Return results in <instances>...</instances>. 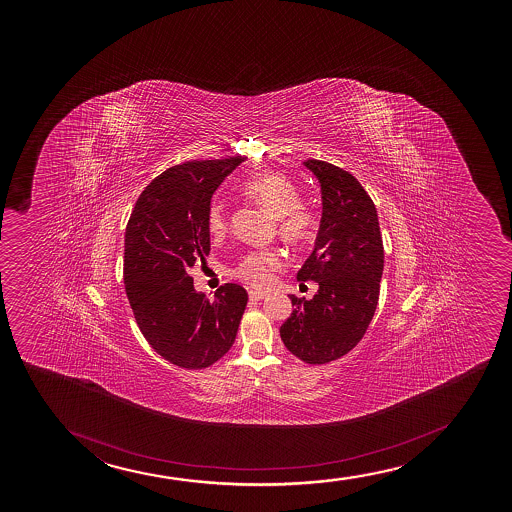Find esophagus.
I'll return each mask as SVG.
<instances>
[{"label": "esophagus", "instance_id": "esophagus-1", "mask_svg": "<svg viewBox=\"0 0 512 512\" xmlns=\"http://www.w3.org/2000/svg\"><path fill=\"white\" fill-rule=\"evenodd\" d=\"M249 299L263 300L266 299V294L265 292H259V290H249Z\"/></svg>", "mask_w": 512, "mask_h": 512}]
</instances>
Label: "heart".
<instances>
[{
  "mask_svg": "<svg viewBox=\"0 0 512 512\" xmlns=\"http://www.w3.org/2000/svg\"><path fill=\"white\" fill-rule=\"evenodd\" d=\"M246 193L265 206L266 210L278 218L280 234L295 244L311 239L314 230V217L300 206V194L294 184L280 172H265L246 184ZM208 230L220 237L227 230V215L220 205L212 206L208 213ZM282 268V256L277 251L263 249L253 251L235 266L234 275L253 287H266L273 280V271Z\"/></svg>",
  "mask_w": 512,
  "mask_h": 512,
  "instance_id": "1",
  "label": "heart"
}]
</instances>
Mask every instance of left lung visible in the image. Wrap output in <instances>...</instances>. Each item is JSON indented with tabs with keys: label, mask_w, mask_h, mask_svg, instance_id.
<instances>
[{
	"label": "left lung",
	"mask_w": 512,
	"mask_h": 512,
	"mask_svg": "<svg viewBox=\"0 0 512 512\" xmlns=\"http://www.w3.org/2000/svg\"><path fill=\"white\" fill-rule=\"evenodd\" d=\"M321 186L323 215L314 251L297 278L318 283L312 299L290 295L282 324L285 347L306 364H328L350 352L369 328L384 268L377 210L362 184L323 160L304 162Z\"/></svg>",
	"instance_id": "left-lung-1"
}]
</instances>
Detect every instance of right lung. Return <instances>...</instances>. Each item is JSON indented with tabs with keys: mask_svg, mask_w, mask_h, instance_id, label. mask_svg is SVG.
<instances>
[{
	"mask_svg": "<svg viewBox=\"0 0 512 512\" xmlns=\"http://www.w3.org/2000/svg\"><path fill=\"white\" fill-rule=\"evenodd\" d=\"M242 157L191 160L148 184L124 234V287L136 323L160 357L205 369L234 345L247 292L225 283L210 300L189 270L210 253L212 196Z\"/></svg>",
	"mask_w": 512,
	"mask_h": 512,
	"instance_id": "right-lung-1",
	"label": "right lung"
}]
</instances>
